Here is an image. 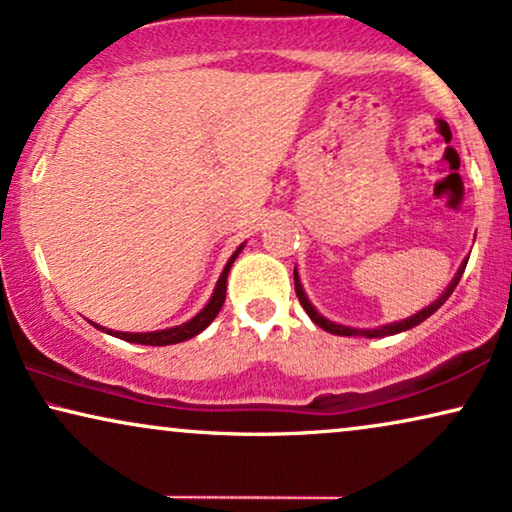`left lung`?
<instances>
[{
  "mask_svg": "<svg viewBox=\"0 0 512 512\" xmlns=\"http://www.w3.org/2000/svg\"><path fill=\"white\" fill-rule=\"evenodd\" d=\"M463 270H466V263L461 265L459 272H456L454 282L449 284L447 291H444V294H442L440 298H437V301H435L433 305H428V308H423L421 313H416V315L407 317V320L395 322V324H386V327H381V329H350V327H343V324H334V322L324 320V317H322L320 313H317V310L313 308V303L308 301V296H305V291H303V287H301V282H298V272H296V270H294V287H296V296H298V301H301L303 310H305V313H308V317L317 324V327H322L324 331H329V334H336V336H367V338H378V336L400 334V331H407V329H411V327H416V324H421L423 320H426V317L433 315L435 310L440 308V305H442L444 301H447V298L451 296V291L456 289V284H459L461 275H463Z\"/></svg>",
  "mask_w": 512,
  "mask_h": 512,
  "instance_id": "8db88e82",
  "label": "left lung"
}]
</instances>
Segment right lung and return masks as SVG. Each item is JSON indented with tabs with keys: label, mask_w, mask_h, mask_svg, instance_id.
<instances>
[{
	"label": "right lung",
	"mask_w": 512,
	"mask_h": 512,
	"mask_svg": "<svg viewBox=\"0 0 512 512\" xmlns=\"http://www.w3.org/2000/svg\"><path fill=\"white\" fill-rule=\"evenodd\" d=\"M242 247L235 251V254L230 256L228 265L223 268V275L218 277V284L214 289V296H211V301L204 305L202 313H197L192 317L190 322L185 324H178V327H171V329H162V331H148V334H124V331H108V334L122 338V341H129V343H141V345H171V343H181V341H188V338L197 336L199 331H204L209 327L211 322H214V317L221 313L223 308V301H225V280H228V272H230V265L235 263L237 254H240ZM98 327V324H94ZM101 329V327H98Z\"/></svg>",
	"instance_id": "1"
}]
</instances>
